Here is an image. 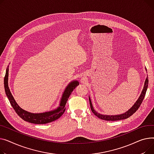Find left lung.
<instances>
[{
  "mask_svg": "<svg viewBox=\"0 0 154 154\" xmlns=\"http://www.w3.org/2000/svg\"><path fill=\"white\" fill-rule=\"evenodd\" d=\"M148 84H149V79H148V77L147 76L146 79L145 81V83H144L142 93H141L139 97L137 100V101L135 103V104L132 106V107L130 109H129L128 111H126L124 114H118V115H114V116L113 115H104V114H99L94 109L93 106L91 103V99H90V97H89V100L90 107H91V109L96 116L99 117V119L105 120V121H119V120H122V119L129 118L130 116H131L134 113L136 112V111L139 108L141 103H142V101L143 100L144 97H145V96H146V93L147 89L148 88Z\"/></svg>",
  "mask_w": 154,
  "mask_h": 154,
  "instance_id": "obj_1",
  "label": "left lung"
}]
</instances>
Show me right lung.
<instances>
[{
    "mask_svg": "<svg viewBox=\"0 0 154 154\" xmlns=\"http://www.w3.org/2000/svg\"><path fill=\"white\" fill-rule=\"evenodd\" d=\"M8 67H7L6 69V73L4 77V88L5 94L8 99L9 101H10L11 104L14 108V109L15 110L16 113L25 121L37 124H47L59 119L65 111V106L68 99V97H69L72 91L76 88L77 86L79 85L78 81L75 80L71 81V82L67 86V87L65 89L64 93H63L62 95L60 106H58V107H57V109L48 112L36 114L26 111L22 109V108L17 104L10 91V89L8 88Z\"/></svg>",
    "mask_w": 154,
    "mask_h": 154,
    "instance_id": "add662e5",
    "label": "right lung"
}]
</instances>
